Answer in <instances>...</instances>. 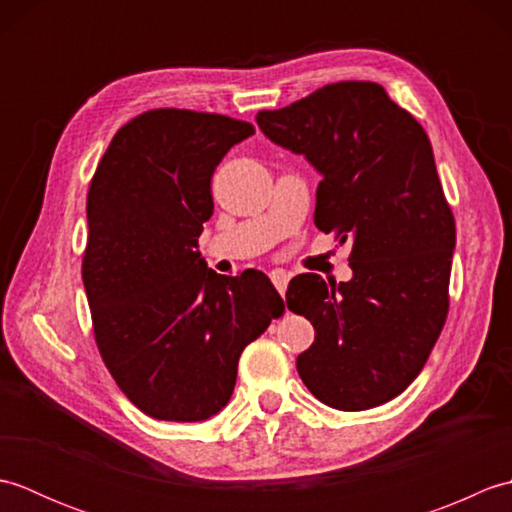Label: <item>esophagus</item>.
Here are the masks:
<instances>
[{
	"label": "esophagus",
	"instance_id": "1",
	"mask_svg": "<svg viewBox=\"0 0 512 512\" xmlns=\"http://www.w3.org/2000/svg\"><path fill=\"white\" fill-rule=\"evenodd\" d=\"M270 279H273V284H275V288H277V292L281 297L286 295V288H288V281H290V277L284 273V270H273V273H270Z\"/></svg>",
	"mask_w": 512,
	"mask_h": 512
}]
</instances>
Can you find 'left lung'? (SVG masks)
Here are the masks:
<instances>
[{"label": "left lung", "mask_w": 512, "mask_h": 512, "mask_svg": "<svg viewBox=\"0 0 512 512\" xmlns=\"http://www.w3.org/2000/svg\"><path fill=\"white\" fill-rule=\"evenodd\" d=\"M257 125L319 171L314 224L352 242L350 281H290L288 308L314 325L297 372L328 407L383 405L420 374L449 312L455 222L429 136L369 81L325 85Z\"/></svg>", "instance_id": "8db88e82"}]
</instances>
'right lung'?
<instances>
[{"mask_svg": "<svg viewBox=\"0 0 512 512\" xmlns=\"http://www.w3.org/2000/svg\"><path fill=\"white\" fill-rule=\"evenodd\" d=\"M253 134L220 114L151 110L118 129L92 178L83 286L96 345L156 420L222 411L244 347L284 312L264 273L217 275L198 250L213 171Z\"/></svg>", "mask_w": 512, "mask_h": 512, "instance_id": "obj_1", "label": "right lung"}]
</instances>
